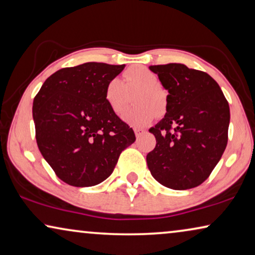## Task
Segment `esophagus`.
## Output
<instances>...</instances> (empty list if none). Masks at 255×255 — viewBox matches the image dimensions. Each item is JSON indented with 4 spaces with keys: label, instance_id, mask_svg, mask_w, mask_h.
Segmentation results:
<instances>
[{
    "label": "esophagus",
    "instance_id": "esophagus-1",
    "mask_svg": "<svg viewBox=\"0 0 255 255\" xmlns=\"http://www.w3.org/2000/svg\"><path fill=\"white\" fill-rule=\"evenodd\" d=\"M134 131H135V135H136V137H139V136H140V135H142V134H143V132H144V131H145V130H144V129L135 128V129H134Z\"/></svg>",
    "mask_w": 255,
    "mask_h": 255
}]
</instances>
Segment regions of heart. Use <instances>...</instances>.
Listing matches in <instances>:
<instances>
[{
    "label": "heart",
    "mask_w": 255,
    "mask_h": 255,
    "mask_svg": "<svg viewBox=\"0 0 255 255\" xmlns=\"http://www.w3.org/2000/svg\"><path fill=\"white\" fill-rule=\"evenodd\" d=\"M138 90L134 103L137 108L129 110L124 120L129 126L143 128L151 124L155 117L162 116L167 110L168 97L160 86L157 74L144 66H132L124 73V80L113 78L105 88V101L112 112L120 115L126 109L129 93Z\"/></svg>",
    "instance_id": "obj_1"
}]
</instances>
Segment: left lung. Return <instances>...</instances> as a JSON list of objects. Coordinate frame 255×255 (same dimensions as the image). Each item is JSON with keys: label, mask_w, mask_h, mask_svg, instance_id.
Segmentation results:
<instances>
[{"label": "left lung", "mask_w": 255, "mask_h": 255, "mask_svg": "<svg viewBox=\"0 0 255 255\" xmlns=\"http://www.w3.org/2000/svg\"><path fill=\"white\" fill-rule=\"evenodd\" d=\"M149 68L169 95L165 118L150 128L157 144L146 155L147 167L167 188L198 187L226 150L229 104L218 82L203 71L176 63Z\"/></svg>", "instance_id": "obj_1"}]
</instances>
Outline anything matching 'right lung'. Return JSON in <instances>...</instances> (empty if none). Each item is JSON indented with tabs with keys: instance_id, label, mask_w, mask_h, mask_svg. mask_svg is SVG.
<instances>
[{
	"instance_id": "add662e5",
	"label": "right lung",
	"mask_w": 255,
	"mask_h": 255,
	"mask_svg": "<svg viewBox=\"0 0 255 255\" xmlns=\"http://www.w3.org/2000/svg\"><path fill=\"white\" fill-rule=\"evenodd\" d=\"M125 65L85 63L50 75L34 97L39 150L57 176L73 187H91L111 175L132 128L110 109L105 88Z\"/></svg>"
}]
</instances>
